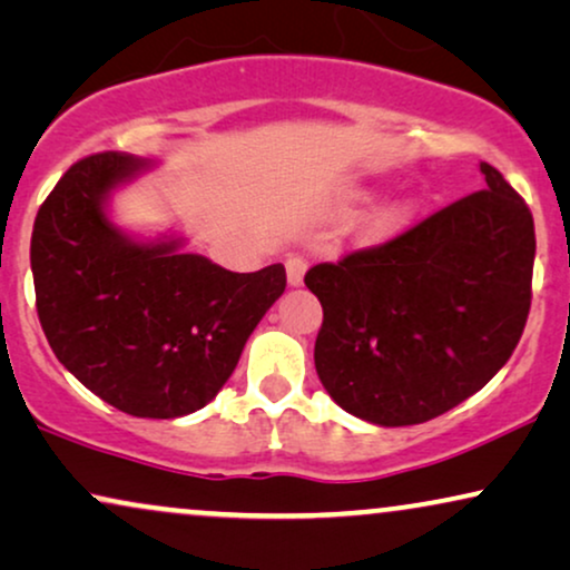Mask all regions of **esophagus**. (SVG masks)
I'll list each match as a JSON object with an SVG mask.
<instances>
[{"label":"esophagus","mask_w":570,"mask_h":570,"mask_svg":"<svg viewBox=\"0 0 570 570\" xmlns=\"http://www.w3.org/2000/svg\"><path fill=\"white\" fill-rule=\"evenodd\" d=\"M307 273V261L302 255H289L286 257V278H289L292 286H299L305 281Z\"/></svg>","instance_id":"34e87169"}]
</instances>
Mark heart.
<instances>
[{"label":"heart","mask_w":570,"mask_h":570,"mask_svg":"<svg viewBox=\"0 0 570 570\" xmlns=\"http://www.w3.org/2000/svg\"><path fill=\"white\" fill-rule=\"evenodd\" d=\"M414 214L412 200H391L385 206L375 208L373 214L364 218L362 224V239L367 242H383L393 237V234L404 229L409 218Z\"/></svg>","instance_id":"heart-1"}]
</instances>
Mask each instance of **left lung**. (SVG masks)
I'll list each match as a JSON object with an SVG mask.
<instances>
[{"instance_id": "1", "label": "left lung", "mask_w": 570, "mask_h": 570, "mask_svg": "<svg viewBox=\"0 0 570 570\" xmlns=\"http://www.w3.org/2000/svg\"><path fill=\"white\" fill-rule=\"evenodd\" d=\"M484 189L412 229L307 271L323 325L315 370L344 412L420 424L484 389L532 307L534 218L490 164Z\"/></svg>"}]
</instances>
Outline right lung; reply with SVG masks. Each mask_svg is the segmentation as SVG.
Returning a JSON list of instances; mask_svg holds the SVG:
<instances>
[{
	"mask_svg": "<svg viewBox=\"0 0 570 570\" xmlns=\"http://www.w3.org/2000/svg\"><path fill=\"white\" fill-rule=\"evenodd\" d=\"M148 166L114 150L72 164L38 208L30 271L57 360L119 412L174 420L224 389L249 333L284 294L286 271L273 263L232 273L181 253V239L121 234L106 200Z\"/></svg>",
	"mask_w": 570,
	"mask_h": 570,
	"instance_id": "obj_1",
	"label": "right lung"
}]
</instances>
